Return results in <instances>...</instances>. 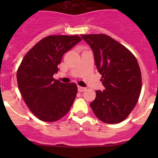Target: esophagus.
<instances>
[{
    "label": "esophagus",
    "instance_id": "34e87169",
    "mask_svg": "<svg viewBox=\"0 0 158 158\" xmlns=\"http://www.w3.org/2000/svg\"><path fill=\"white\" fill-rule=\"evenodd\" d=\"M86 90V88H85V87H82V86H79V85H78V91L80 92H84V91Z\"/></svg>",
    "mask_w": 158,
    "mask_h": 158
}]
</instances>
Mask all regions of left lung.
<instances>
[{
	"instance_id": "left-lung-1",
	"label": "left lung",
	"mask_w": 158,
	"mask_h": 158,
	"mask_svg": "<svg viewBox=\"0 0 158 158\" xmlns=\"http://www.w3.org/2000/svg\"><path fill=\"white\" fill-rule=\"evenodd\" d=\"M92 49L95 66L102 75L103 91H96L90 106L102 122L117 124L135 107L141 90V73L135 56L105 34L81 35Z\"/></svg>"
}]
</instances>
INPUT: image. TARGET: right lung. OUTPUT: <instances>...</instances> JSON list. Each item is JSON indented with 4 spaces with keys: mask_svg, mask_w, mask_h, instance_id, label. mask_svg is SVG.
<instances>
[{
    "mask_svg": "<svg viewBox=\"0 0 158 158\" xmlns=\"http://www.w3.org/2000/svg\"><path fill=\"white\" fill-rule=\"evenodd\" d=\"M82 40L77 35H52L41 40L25 55L17 73L18 88L31 112L44 122L66 115L77 94L73 82L63 83L52 76L65 52Z\"/></svg>",
    "mask_w": 158,
    "mask_h": 158,
    "instance_id": "right-lung-1",
    "label": "right lung"
}]
</instances>
